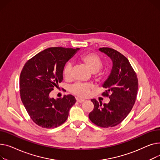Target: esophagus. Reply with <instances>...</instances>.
<instances>
[{"label":"esophagus","mask_w":160,"mask_h":160,"mask_svg":"<svg viewBox=\"0 0 160 160\" xmlns=\"http://www.w3.org/2000/svg\"><path fill=\"white\" fill-rule=\"evenodd\" d=\"M77 101L79 102H82L84 101H85V100L84 99H80V98H77Z\"/></svg>","instance_id":"34e87169"}]
</instances>
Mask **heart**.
<instances>
[{"label": "heart", "instance_id": "heart-1", "mask_svg": "<svg viewBox=\"0 0 160 160\" xmlns=\"http://www.w3.org/2000/svg\"><path fill=\"white\" fill-rule=\"evenodd\" d=\"M81 61L85 64L91 72L98 76L99 70L101 68L102 62L101 58L94 53H87L81 56ZM73 65L72 62H67L63 68V75L67 79H70L72 77ZM92 86L90 84L76 82L70 87V92L79 97H87L89 95Z\"/></svg>", "mask_w": 160, "mask_h": 160}]
</instances>
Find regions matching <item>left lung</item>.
<instances>
[{"label":"left lung","instance_id":"1","mask_svg":"<svg viewBox=\"0 0 160 160\" xmlns=\"http://www.w3.org/2000/svg\"><path fill=\"white\" fill-rule=\"evenodd\" d=\"M99 50L107 55L113 64L110 74L102 84L107 90L102 96L108 97L110 101L102 105L101 102L91 99L94 108L88 116L92 123L99 127H113L123 121L132 110L137 96L138 80L132 66L123 54L107 47Z\"/></svg>","mask_w":160,"mask_h":160}]
</instances>
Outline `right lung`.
<instances>
[{
    "instance_id": "right-lung-1",
    "label": "right lung",
    "mask_w": 160,
    "mask_h": 160,
    "mask_svg": "<svg viewBox=\"0 0 160 160\" xmlns=\"http://www.w3.org/2000/svg\"><path fill=\"white\" fill-rule=\"evenodd\" d=\"M79 50L52 47L25 63L20 75L21 98L28 114L37 125L51 128L67 121L76 98L69 94L55 99L50 94L62 82L65 64Z\"/></svg>"
}]
</instances>
